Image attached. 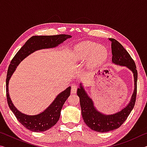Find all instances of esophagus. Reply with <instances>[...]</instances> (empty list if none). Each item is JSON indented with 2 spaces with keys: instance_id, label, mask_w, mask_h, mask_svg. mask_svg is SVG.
<instances>
[{
  "instance_id": "34e87169",
  "label": "esophagus",
  "mask_w": 147,
  "mask_h": 147,
  "mask_svg": "<svg viewBox=\"0 0 147 147\" xmlns=\"http://www.w3.org/2000/svg\"><path fill=\"white\" fill-rule=\"evenodd\" d=\"M77 91V86L76 85H73L71 87V93H76Z\"/></svg>"
}]
</instances>
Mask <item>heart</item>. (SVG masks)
Here are the masks:
<instances>
[{"mask_svg":"<svg viewBox=\"0 0 147 147\" xmlns=\"http://www.w3.org/2000/svg\"><path fill=\"white\" fill-rule=\"evenodd\" d=\"M107 53L105 49L97 46L92 42L86 41L80 43L74 49V57L76 60H84L90 67H95L105 60Z\"/></svg>","mask_w":147,"mask_h":147,"instance_id":"obj_1","label":"heart"}]
</instances>
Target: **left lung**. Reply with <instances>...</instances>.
<instances>
[{
  "instance_id": "8db88e82",
  "label": "left lung",
  "mask_w": 147,
  "mask_h": 147,
  "mask_svg": "<svg viewBox=\"0 0 147 147\" xmlns=\"http://www.w3.org/2000/svg\"><path fill=\"white\" fill-rule=\"evenodd\" d=\"M111 42L112 63L121 66H125L132 72L134 80V89L131 99L127 106L121 110L113 114H104L98 111L82 83L77 90L80 98L82 115L86 125L91 130L98 132H108L118 128L123 124L132 110L135 105L137 94L138 71L133 59L123 45L115 39L109 38Z\"/></svg>"
}]
</instances>
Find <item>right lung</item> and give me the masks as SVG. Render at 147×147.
I'll return each instance as SVG.
<instances>
[{
    "label": "right lung",
    "mask_w": 147,
    "mask_h": 147,
    "mask_svg": "<svg viewBox=\"0 0 147 147\" xmlns=\"http://www.w3.org/2000/svg\"><path fill=\"white\" fill-rule=\"evenodd\" d=\"M70 35L60 34L56 36H32L21 47L12 59L8 69L6 78V96L8 106L14 113L17 120L26 128L34 132H40L49 130L55 125L60 117L63 104L70 96L71 87L65 89L56 96L55 99L41 113L30 115L23 113L17 109L9 97L8 85L12 74L19 63L30 54L38 50L55 48L63 43L66 39L71 38Z\"/></svg>",
    "instance_id": "obj_1"
}]
</instances>
